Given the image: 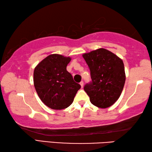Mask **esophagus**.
<instances>
[{"label": "esophagus", "mask_w": 152, "mask_h": 152, "mask_svg": "<svg viewBox=\"0 0 152 152\" xmlns=\"http://www.w3.org/2000/svg\"><path fill=\"white\" fill-rule=\"evenodd\" d=\"M80 86H81L82 88H83V86H84V82L83 81H81L80 82Z\"/></svg>", "instance_id": "esophagus-1"}]
</instances>
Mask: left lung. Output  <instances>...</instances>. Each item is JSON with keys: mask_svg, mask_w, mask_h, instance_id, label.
I'll return each instance as SVG.
<instances>
[{"mask_svg": "<svg viewBox=\"0 0 152 152\" xmlns=\"http://www.w3.org/2000/svg\"><path fill=\"white\" fill-rule=\"evenodd\" d=\"M83 58L91 71L92 81L84 90L92 104L105 109L119 99L125 82L123 60L104 48L84 53Z\"/></svg>", "mask_w": 152, "mask_h": 152, "instance_id": "obj_1", "label": "left lung"}]
</instances>
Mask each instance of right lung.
Segmentation results:
<instances>
[{
    "label": "right lung",
    "mask_w": 152,
    "mask_h": 152,
    "mask_svg": "<svg viewBox=\"0 0 152 152\" xmlns=\"http://www.w3.org/2000/svg\"><path fill=\"white\" fill-rule=\"evenodd\" d=\"M70 60V57L51 54L35 68L33 82L36 92L42 101L50 109L61 110L68 107L81 88L66 70Z\"/></svg>",
    "instance_id": "right-lung-1"
}]
</instances>
